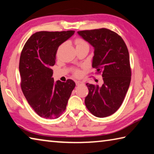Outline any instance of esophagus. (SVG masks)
I'll list each match as a JSON object with an SVG mask.
<instances>
[{
  "label": "esophagus",
  "mask_w": 154,
  "mask_h": 154,
  "mask_svg": "<svg viewBox=\"0 0 154 154\" xmlns=\"http://www.w3.org/2000/svg\"><path fill=\"white\" fill-rule=\"evenodd\" d=\"M75 83H76L77 85H79L81 84H83V83L82 82H81V81H76V82H75Z\"/></svg>",
  "instance_id": "34e87169"
}]
</instances>
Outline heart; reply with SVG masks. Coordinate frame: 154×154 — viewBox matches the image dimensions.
Segmentation results:
<instances>
[{"mask_svg":"<svg viewBox=\"0 0 154 154\" xmlns=\"http://www.w3.org/2000/svg\"><path fill=\"white\" fill-rule=\"evenodd\" d=\"M75 44H76V47L77 46H80L82 45H84V44H88L85 41H83L82 39H80V38H78L76 41H75ZM81 75V72L79 71V70H75V75L77 77H79Z\"/></svg>","mask_w":154,"mask_h":154,"instance_id":"1","label":"heart"}]
</instances>
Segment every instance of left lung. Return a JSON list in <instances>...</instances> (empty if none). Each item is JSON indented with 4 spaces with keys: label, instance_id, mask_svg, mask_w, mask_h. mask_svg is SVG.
Wrapping results in <instances>:
<instances>
[{
    "label": "left lung",
    "instance_id": "left-lung-1",
    "mask_svg": "<svg viewBox=\"0 0 154 154\" xmlns=\"http://www.w3.org/2000/svg\"><path fill=\"white\" fill-rule=\"evenodd\" d=\"M79 35L94 49L92 67L102 72L103 84L86 83L89 90L85 104L98 118L113 114L120 107L131 80L130 57L120 36L107 28L78 31Z\"/></svg>",
    "mask_w": 154,
    "mask_h": 154
}]
</instances>
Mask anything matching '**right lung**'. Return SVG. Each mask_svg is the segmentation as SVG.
<instances>
[{
  "label": "right lung",
  "mask_w": 154,
  "mask_h": 154,
  "mask_svg": "<svg viewBox=\"0 0 154 154\" xmlns=\"http://www.w3.org/2000/svg\"><path fill=\"white\" fill-rule=\"evenodd\" d=\"M74 33V30L35 32L28 38L21 53V88L28 104L42 118H59L75 87L72 79L54 82L51 69L56 63L58 47Z\"/></svg>",
  "instance_id": "1"
}]
</instances>
